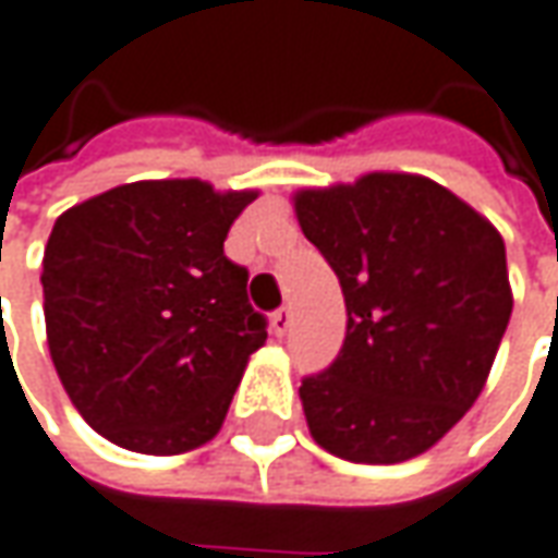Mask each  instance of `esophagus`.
Wrapping results in <instances>:
<instances>
[{
  "label": "esophagus",
  "mask_w": 558,
  "mask_h": 558,
  "mask_svg": "<svg viewBox=\"0 0 558 558\" xmlns=\"http://www.w3.org/2000/svg\"><path fill=\"white\" fill-rule=\"evenodd\" d=\"M290 322H293V312H290L287 305H280L278 312H271V327H275L278 337H283V333L290 330Z\"/></svg>",
  "instance_id": "esophagus-1"
}]
</instances>
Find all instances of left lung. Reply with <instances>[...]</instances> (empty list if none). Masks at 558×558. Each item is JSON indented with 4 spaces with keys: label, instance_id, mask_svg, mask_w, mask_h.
Here are the masks:
<instances>
[{
    "label": "left lung",
    "instance_id": "left-lung-1",
    "mask_svg": "<svg viewBox=\"0 0 558 558\" xmlns=\"http://www.w3.org/2000/svg\"><path fill=\"white\" fill-rule=\"evenodd\" d=\"M296 218L347 300L343 347L300 387L308 430L350 462H405L484 390L512 315L502 236L447 186L384 171L296 193Z\"/></svg>",
    "mask_w": 558,
    "mask_h": 558
}]
</instances>
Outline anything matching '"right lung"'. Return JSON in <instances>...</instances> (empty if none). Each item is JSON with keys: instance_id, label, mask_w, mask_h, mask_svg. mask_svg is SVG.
Returning a JSON list of instances; mask_svg holds the SVG:
<instances>
[{"instance_id": "1", "label": "right lung", "mask_w": 558, "mask_h": 558, "mask_svg": "<svg viewBox=\"0 0 558 558\" xmlns=\"http://www.w3.org/2000/svg\"><path fill=\"white\" fill-rule=\"evenodd\" d=\"M253 190L136 181L68 208L43 255L49 352L84 422L146 456L208 444L268 322L225 240Z\"/></svg>"}]
</instances>
